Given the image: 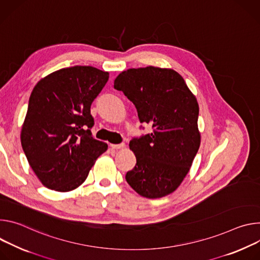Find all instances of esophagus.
Wrapping results in <instances>:
<instances>
[{
	"instance_id": "esophagus-1",
	"label": "esophagus",
	"mask_w": 260,
	"mask_h": 260,
	"mask_svg": "<svg viewBox=\"0 0 260 260\" xmlns=\"http://www.w3.org/2000/svg\"><path fill=\"white\" fill-rule=\"evenodd\" d=\"M110 148H111V149H114V150L123 149V148H125V143L122 142V143H119V145H110Z\"/></svg>"
}]
</instances>
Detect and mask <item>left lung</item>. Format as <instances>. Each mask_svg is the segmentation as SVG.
<instances>
[{
  "label": "left lung",
  "instance_id": "1",
  "mask_svg": "<svg viewBox=\"0 0 260 260\" xmlns=\"http://www.w3.org/2000/svg\"><path fill=\"white\" fill-rule=\"evenodd\" d=\"M113 86L135 105L140 123L153 128L151 134L129 143L136 165L127 172V183L147 198L172 193L188 174L200 146L195 96L178 72L153 66L123 71Z\"/></svg>",
  "mask_w": 260,
  "mask_h": 260
}]
</instances>
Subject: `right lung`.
<instances>
[{
	"instance_id": "1",
	"label": "right lung",
	"mask_w": 260,
	"mask_h": 260,
	"mask_svg": "<svg viewBox=\"0 0 260 260\" xmlns=\"http://www.w3.org/2000/svg\"><path fill=\"white\" fill-rule=\"evenodd\" d=\"M108 77L91 66H74L52 72L33 89L20 141L28 164L48 189L77 188L107 150L92 136L91 105Z\"/></svg>"
}]
</instances>
